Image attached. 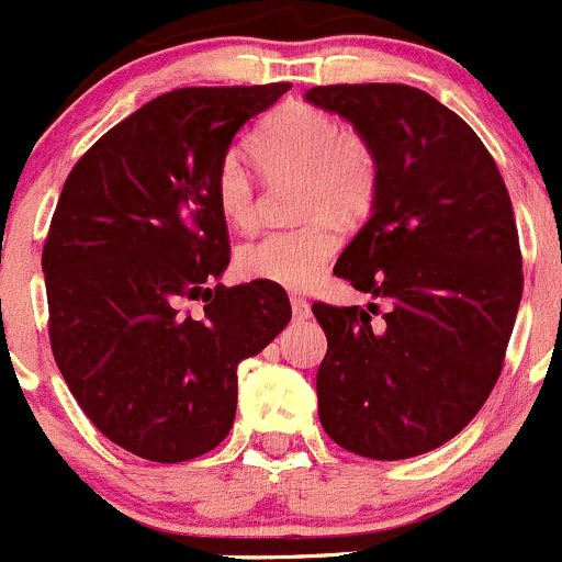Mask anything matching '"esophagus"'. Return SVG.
Masks as SVG:
<instances>
[{
  "instance_id": "34e87169",
  "label": "esophagus",
  "mask_w": 562,
  "mask_h": 562,
  "mask_svg": "<svg viewBox=\"0 0 562 562\" xmlns=\"http://www.w3.org/2000/svg\"><path fill=\"white\" fill-rule=\"evenodd\" d=\"M291 310H293V317H296V321H304V317L313 315L310 302L304 296H291Z\"/></svg>"
}]
</instances>
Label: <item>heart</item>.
Returning <instances> with one entry per match:
<instances>
[{
	"label": "heart",
	"instance_id": "obj_1",
	"mask_svg": "<svg viewBox=\"0 0 562 562\" xmlns=\"http://www.w3.org/2000/svg\"><path fill=\"white\" fill-rule=\"evenodd\" d=\"M249 151L266 179L299 176L296 214L307 220L247 241L236 258L241 274L296 291L313 288L342 247L337 220L356 225L375 209L381 190L375 146L323 108L285 103L255 130ZM212 190L220 214L234 228H252L258 190L241 155L220 157Z\"/></svg>",
	"mask_w": 562,
	"mask_h": 562
}]
</instances>
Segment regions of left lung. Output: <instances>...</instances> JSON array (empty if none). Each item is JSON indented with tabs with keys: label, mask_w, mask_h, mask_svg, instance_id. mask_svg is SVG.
Wrapping results in <instances>:
<instances>
[{
	"label": "left lung",
	"mask_w": 562,
	"mask_h": 562,
	"mask_svg": "<svg viewBox=\"0 0 562 562\" xmlns=\"http://www.w3.org/2000/svg\"><path fill=\"white\" fill-rule=\"evenodd\" d=\"M307 103L378 151L375 209L334 274L381 304L313 313L328 339L317 416L370 459H407L462 432L501 378L522 299L512 198L464 119L405 83H331Z\"/></svg>",
	"instance_id": "1"
}]
</instances>
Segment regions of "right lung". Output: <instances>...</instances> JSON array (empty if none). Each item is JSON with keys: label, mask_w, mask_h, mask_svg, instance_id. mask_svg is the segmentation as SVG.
Masks as SVG:
<instances>
[{"label": "right lung", "mask_w": 562, "mask_h": 562, "mask_svg": "<svg viewBox=\"0 0 562 562\" xmlns=\"http://www.w3.org/2000/svg\"><path fill=\"white\" fill-rule=\"evenodd\" d=\"M288 89L160 94L89 146L61 187L43 245L50 350L89 422L130 454L187 462L223 443L236 367L291 321L274 282L209 288L231 260L214 168Z\"/></svg>", "instance_id": "1"}]
</instances>
